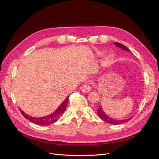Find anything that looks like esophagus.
<instances>
[{"mask_svg":"<svg viewBox=\"0 0 159 159\" xmlns=\"http://www.w3.org/2000/svg\"><path fill=\"white\" fill-rule=\"evenodd\" d=\"M80 90L82 91V92L88 93L89 91H90V90H91L90 85L88 83H85V84H82V85L80 87Z\"/></svg>","mask_w":159,"mask_h":159,"instance_id":"esophagus-1","label":"esophagus"}]
</instances>
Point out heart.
<instances>
[{
  "label": "heart",
  "mask_w": 159,
  "mask_h": 159,
  "mask_svg": "<svg viewBox=\"0 0 159 159\" xmlns=\"http://www.w3.org/2000/svg\"><path fill=\"white\" fill-rule=\"evenodd\" d=\"M110 60H111V56H108V57H107V58L106 59V61H105V62H106V63H107V64L109 63V61H110Z\"/></svg>",
  "instance_id": "b5f03b06"
}]
</instances>
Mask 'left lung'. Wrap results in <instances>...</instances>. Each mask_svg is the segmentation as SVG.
Masks as SVG:
<instances>
[{"mask_svg": "<svg viewBox=\"0 0 159 159\" xmlns=\"http://www.w3.org/2000/svg\"><path fill=\"white\" fill-rule=\"evenodd\" d=\"M114 44L116 45L117 46H118L119 48H122L124 50H127V51H129V52H131L125 46H124L123 44H121V43L114 42ZM98 116L101 119H102V120H103L104 121L107 122V123H108L109 124H112V125H119V124H122V123H126V122L129 121V120H131L133 118V117H131V118H129V119H123V120H117V119H112V118L109 117V116H107V115L103 111V110H102V107H101V106H99V109H98Z\"/></svg>", "mask_w": 159, "mask_h": 159, "instance_id": "1", "label": "left lung"}]
</instances>
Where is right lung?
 <instances>
[{
	"instance_id": "add662e5",
	"label": "right lung",
	"mask_w": 159,
	"mask_h": 159,
	"mask_svg": "<svg viewBox=\"0 0 159 159\" xmlns=\"http://www.w3.org/2000/svg\"><path fill=\"white\" fill-rule=\"evenodd\" d=\"M68 99H69V96L65 99L63 103L60 105V107L57 109L56 111H55L54 113H53L46 117H38V118L33 117L26 115L25 113H24L22 110L20 109V111L23 116L25 118H26L27 119L29 120V121H30L31 122L35 123L36 125H42V126L49 125L54 123L56 121H57L58 118L64 113Z\"/></svg>"
}]
</instances>
